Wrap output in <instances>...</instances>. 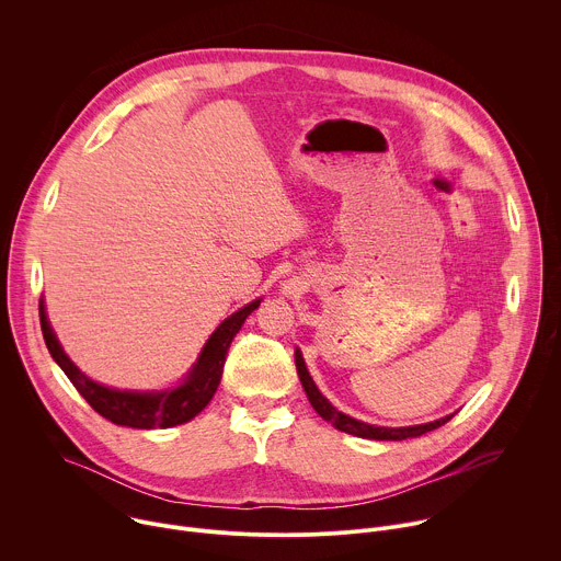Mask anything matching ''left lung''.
<instances>
[{
  "instance_id": "obj_1",
  "label": "left lung",
  "mask_w": 561,
  "mask_h": 561,
  "mask_svg": "<svg viewBox=\"0 0 561 561\" xmlns=\"http://www.w3.org/2000/svg\"><path fill=\"white\" fill-rule=\"evenodd\" d=\"M295 366H297V375H299V381L306 390V397L310 407L319 413V417H324L327 422H331L337 431H344L348 435H355V437H364V439H379V442H402V439H409V437H420V435H426L439 426H444L453 415H446L442 420H435V422H428V424H417V426H402V428H386V426H373V424H366V422H359L355 417H348L344 415L342 411H337L329 399L319 392V388L314 386L306 364H304V357L299 351H295Z\"/></svg>"
}]
</instances>
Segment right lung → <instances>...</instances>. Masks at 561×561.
I'll use <instances>...</instances> for the list:
<instances>
[{
	"instance_id": "obj_1",
	"label": "right lung",
	"mask_w": 561,
	"mask_h": 561,
	"mask_svg": "<svg viewBox=\"0 0 561 561\" xmlns=\"http://www.w3.org/2000/svg\"><path fill=\"white\" fill-rule=\"evenodd\" d=\"M260 301L262 299H255L224 319V322L215 329V333L208 337L195 366L191 368V373L180 386L167 388V390H150V392L111 388L93 381L91 377H87L82 370H79L68 359V355L64 353L61 344L57 342L48 324L44 299H39V324H42L44 342L48 346L50 357L57 362V366L66 373V377L72 381V386L87 399L95 413H100L102 417H106L117 426H130L139 431L171 428V426L191 422L195 415H199L206 409V404L210 402L219 386L230 342L247 322V317L260 306Z\"/></svg>"
}]
</instances>
